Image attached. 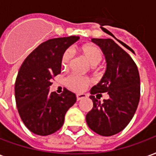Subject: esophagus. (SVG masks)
<instances>
[{
  "label": "esophagus",
  "instance_id": "34e87169",
  "mask_svg": "<svg viewBox=\"0 0 156 156\" xmlns=\"http://www.w3.org/2000/svg\"><path fill=\"white\" fill-rule=\"evenodd\" d=\"M86 97H87V95H86V94H77L76 95L77 101H80V100L86 98Z\"/></svg>",
  "mask_w": 156,
  "mask_h": 156
}]
</instances>
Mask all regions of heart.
I'll return each instance as SVG.
<instances>
[{
  "label": "heart",
  "mask_w": 156,
  "mask_h": 156,
  "mask_svg": "<svg viewBox=\"0 0 156 156\" xmlns=\"http://www.w3.org/2000/svg\"><path fill=\"white\" fill-rule=\"evenodd\" d=\"M79 51L92 66H97L102 61L103 54L101 49L95 45H90V44L84 45L80 47ZM71 57H72V55L70 50L65 51L61 60V67L63 69H67L69 67ZM90 83V80L89 78L76 75V74L70 75L66 80V84L68 86V88L76 92L83 91Z\"/></svg>",
  "instance_id": "b5f03b06"
}]
</instances>
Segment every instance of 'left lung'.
<instances>
[{
	"instance_id": "obj_1",
	"label": "left lung",
	"mask_w": 156,
	"mask_h": 156,
	"mask_svg": "<svg viewBox=\"0 0 156 156\" xmlns=\"http://www.w3.org/2000/svg\"><path fill=\"white\" fill-rule=\"evenodd\" d=\"M91 41L105 55L106 70L90 90L93 108L86 115V122L95 133L111 136L123 130L136 113L140 95V75L132 58L113 40L93 38ZM105 92L109 98L102 103L93 95Z\"/></svg>"
}]
</instances>
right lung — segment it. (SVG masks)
<instances>
[{
	"instance_id": "right-lung-1",
	"label": "right lung",
	"mask_w": 156,
	"mask_h": 156,
	"mask_svg": "<svg viewBox=\"0 0 156 156\" xmlns=\"http://www.w3.org/2000/svg\"><path fill=\"white\" fill-rule=\"evenodd\" d=\"M79 36L55 38L43 42L21 65L15 84L18 112L27 129L38 136L53 134L63 126L66 111L76 101L65 88L61 95L50 92L51 80L61 73V56Z\"/></svg>"
}]
</instances>
